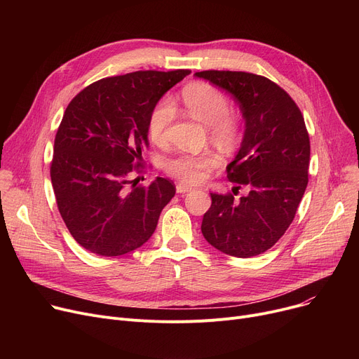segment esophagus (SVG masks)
<instances>
[{"mask_svg":"<svg viewBox=\"0 0 359 359\" xmlns=\"http://www.w3.org/2000/svg\"><path fill=\"white\" fill-rule=\"evenodd\" d=\"M194 189L192 186H189V184H184V183H177V186H176V191H177V194H186V192H191Z\"/></svg>","mask_w":359,"mask_h":359,"instance_id":"34e87169","label":"esophagus"}]
</instances>
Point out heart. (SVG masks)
Listing matches in <instances>:
<instances>
[{
    "label": "heart",
    "instance_id": "heart-1",
    "mask_svg": "<svg viewBox=\"0 0 359 359\" xmlns=\"http://www.w3.org/2000/svg\"><path fill=\"white\" fill-rule=\"evenodd\" d=\"M183 103L191 115L210 126L211 138L222 147L237 145L241 137V125L231 111L229 97L210 84H192L183 90ZM175 118V103L170 97L160 99L151 109L147 130L151 141L161 144L165 141L167 129ZM219 160L214 153L189 154L182 153L168 157L164 170L183 183H199L208 172L218 165Z\"/></svg>",
    "mask_w": 359,
    "mask_h": 359
}]
</instances>
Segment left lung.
Instances as JSON below:
<instances>
[{
    "label": "left lung",
    "mask_w": 359,
    "mask_h": 359,
    "mask_svg": "<svg viewBox=\"0 0 359 359\" xmlns=\"http://www.w3.org/2000/svg\"><path fill=\"white\" fill-rule=\"evenodd\" d=\"M196 77L229 91L240 104L246 130L227 177L250 194H211L201 230L225 255L252 257L285 234L309 183L310 138L297 103L276 83L243 71L208 69Z\"/></svg>",
    "instance_id": "8db88e82"
}]
</instances>
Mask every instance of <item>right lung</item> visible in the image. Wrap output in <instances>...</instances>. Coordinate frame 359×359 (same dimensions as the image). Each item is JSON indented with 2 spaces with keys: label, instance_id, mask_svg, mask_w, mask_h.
Masks as SVG:
<instances>
[{
  "label": "right lung",
  "instance_id": "add662e5",
  "mask_svg": "<svg viewBox=\"0 0 359 359\" xmlns=\"http://www.w3.org/2000/svg\"><path fill=\"white\" fill-rule=\"evenodd\" d=\"M189 69L137 71L102 79L75 96L55 135L50 180L60 214L86 250L121 256L153 236L176 194L172 180L137 186L147 121L163 94Z\"/></svg>",
  "mask_w": 359,
  "mask_h": 359
}]
</instances>
